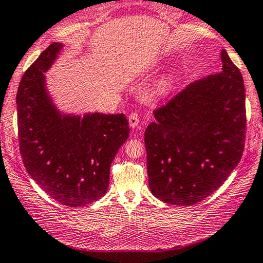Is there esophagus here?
<instances>
[{"mask_svg":"<svg viewBox=\"0 0 263 263\" xmlns=\"http://www.w3.org/2000/svg\"><path fill=\"white\" fill-rule=\"evenodd\" d=\"M140 118H139V115L137 114V112H130V114H129V118H128V120H129V125H130V128H137L138 125H139V120Z\"/></svg>","mask_w":263,"mask_h":263,"instance_id":"obj_1","label":"esophagus"}]
</instances>
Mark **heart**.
I'll return each instance as SVG.
<instances>
[{
    "mask_svg": "<svg viewBox=\"0 0 263 263\" xmlns=\"http://www.w3.org/2000/svg\"><path fill=\"white\" fill-rule=\"evenodd\" d=\"M177 83V72L171 71L169 74L163 76L162 80L158 83V92L160 94H166V92L171 91L173 89L174 85Z\"/></svg>",
    "mask_w": 263,
    "mask_h": 263,
    "instance_id": "obj_1",
    "label": "heart"
}]
</instances>
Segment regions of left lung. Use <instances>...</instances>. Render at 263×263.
Instances as JSON below:
<instances>
[{"instance_id":"left-lung-1","label":"left lung","mask_w":263,"mask_h":263,"mask_svg":"<svg viewBox=\"0 0 263 263\" xmlns=\"http://www.w3.org/2000/svg\"><path fill=\"white\" fill-rule=\"evenodd\" d=\"M222 71L192 83L162 108L144 134L149 188L169 204L192 205L224 183L246 138L243 78L226 50Z\"/></svg>"}]
</instances>
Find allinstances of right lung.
<instances>
[{
	"instance_id": "1",
	"label": "right lung",
	"mask_w": 263,
	"mask_h": 263,
	"mask_svg": "<svg viewBox=\"0 0 263 263\" xmlns=\"http://www.w3.org/2000/svg\"><path fill=\"white\" fill-rule=\"evenodd\" d=\"M64 45L53 42L26 70L20 83V153L27 173L67 207L100 199L109 187L110 165L129 137L124 114H61L46 90L45 72Z\"/></svg>"
}]
</instances>
